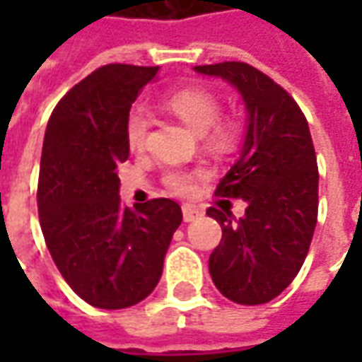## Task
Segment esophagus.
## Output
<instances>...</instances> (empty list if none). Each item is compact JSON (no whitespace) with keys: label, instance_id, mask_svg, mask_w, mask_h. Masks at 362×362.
Here are the masks:
<instances>
[{"label":"esophagus","instance_id":"34e87169","mask_svg":"<svg viewBox=\"0 0 362 362\" xmlns=\"http://www.w3.org/2000/svg\"><path fill=\"white\" fill-rule=\"evenodd\" d=\"M182 215H184V221H186V223H192V221H196L197 217H202V211L197 209L196 205H184V207H182Z\"/></svg>","mask_w":362,"mask_h":362}]
</instances>
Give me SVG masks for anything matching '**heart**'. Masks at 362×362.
Returning a JSON list of instances; mask_svg holds the SVG:
<instances>
[{
  "mask_svg": "<svg viewBox=\"0 0 362 362\" xmlns=\"http://www.w3.org/2000/svg\"><path fill=\"white\" fill-rule=\"evenodd\" d=\"M166 108L173 112L176 118H180L194 134L204 135L209 132V141L213 145H227L233 141V127L230 126H215L221 114V104L217 96L205 89H182L174 93L166 100ZM147 129L149 122L141 110H134L127 116L126 137L127 145L132 151H141L147 141ZM196 176L182 170H174L165 176L168 188L176 194H188L194 188Z\"/></svg>",
  "mask_w": 362,
  "mask_h": 362,
  "instance_id": "obj_1",
  "label": "heart"
}]
</instances>
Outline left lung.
<instances>
[{
	"instance_id": "8db88e82",
	"label": "left lung",
	"mask_w": 362,
	"mask_h": 362,
	"mask_svg": "<svg viewBox=\"0 0 362 362\" xmlns=\"http://www.w3.org/2000/svg\"><path fill=\"white\" fill-rule=\"evenodd\" d=\"M194 71L233 85L246 110L243 147L215 192L243 197L246 211L235 219L230 209H207L223 228L209 273L233 303H269L303 267L316 228L318 166L308 122L287 90L248 64L223 62Z\"/></svg>"
}]
</instances>
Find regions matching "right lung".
<instances>
[{
	"mask_svg": "<svg viewBox=\"0 0 362 362\" xmlns=\"http://www.w3.org/2000/svg\"><path fill=\"white\" fill-rule=\"evenodd\" d=\"M157 74L158 67H98L59 100L44 134L38 176L44 240L67 285L104 310L134 306L153 293L182 223L173 199L134 207L119 202L129 108Z\"/></svg>",
	"mask_w": 362,
	"mask_h": 362,
	"instance_id": "obj_1",
	"label": "right lung"
}]
</instances>
